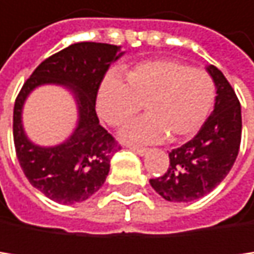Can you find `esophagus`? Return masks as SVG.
I'll list each match as a JSON object with an SVG mask.
<instances>
[{
    "instance_id": "34e87169",
    "label": "esophagus",
    "mask_w": 254,
    "mask_h": 254,
    "mask_svg": "<svg viewBox=\"0 0 254 254\" xmlns=\"http://www.w3.org/2000/svg\"><path fill=\"white\" fill-rule=\"evenodd\" d=\"M129 149H132V151L137 152L138 155H144L146 152H148V149H146V148H141V146H129Z\"/></svg>"
}]
</instances>
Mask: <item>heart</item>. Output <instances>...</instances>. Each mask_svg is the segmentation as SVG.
<instances>
[{"mask_svg":"<svg viewBox=\"0 0 254 254\" xmlns=\"http://www.w3.org/2000/svg\"><path fill=\"white\" fill-rule=\"evenodd\" d=\"M215 100L209 73L171 59L146 61L126 73V82L106 76L97 94V111L111 126L131 120L146 103L148 114L128 123L122 138L158 143L193 137L207 120Z\"/></svg>","mask_w":254,"mask_h":254,"instance_id":"1","label":"heart"}]
</instances>
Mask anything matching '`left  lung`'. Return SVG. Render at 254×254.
<instances>
[{
	"instance_id": "obj_1",
	"label": "left lung",
	"mask_w": 254,
	"mask_h": 254,
	"mask_svg": "<svg viewBox=\"0 0 254 254\" xmlns=\"http://www.w3.org/2000/svg\"><path fill=\"white\" fill-rule=\"evenodd\" d=\"M207 73L216 86L212 114L190 141L169 152L166 174L149 180L166 201L189 202L210 193L227 177L239 152L241 103L216 66L209 65Z\"/></svg>"
}]
</instances>
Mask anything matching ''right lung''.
I'll use <instances>...</instances> for the list:
<instances>
[{"instance_id":"right-lung-1","label":"right lung","mask_w":254,"mask_h":254,"mask_svg":"<svg viewBox=\"0 0 254 254\" xmlns=\"http://www.w3.org/2000/svg\"><path fill=\"white\" fill-rule=\"evenodd\" d=\"M123 52L100 42H79L45 59L21 88L13 108V141L21 168L33 188L61 204H74L94 195L110 172L117 151L114 137L99 123L96 97L105 73ZM41 84H61L75 96L78 126L64 143L39 146L22 126L23 103Z\"/></svg>"}]
</instances>
